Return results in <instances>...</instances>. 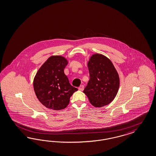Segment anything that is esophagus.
<instances>
[{"mask_svg":"<svg viewBox=\"0 0 156 156\" xmlns=\"http://www.w3.org/2000/svg\"><path fill=\"white\" fill-rule=\"evenodd\" d=\"M79 90H80V91H83V90H84V86L83 85H81V86H80V87H79Z\"/></svg>","mask_w":156,"mask_h":156,"instance_id":"obj_1","label":"esophagus"}]
</instances>
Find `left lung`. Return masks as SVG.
Masks as SVG:
<instances>
[{
  "label": "left lung",
  "instance_id": "obj_1",
  "mask_svg": "<svg viewBox=\"0 0 156 156\" xmlns=\"http://www.w3.org/2000/svg\"><path fill=\"white\" fill-rule=\"evenodd\" d=\"M90 80L83 93L95 107L108 105L119 87V77L113 63L107 56L92 55L87 62Z\"/></svg>",
  "mask_w": 156,
  "mask_h": 156
}]
</instances>
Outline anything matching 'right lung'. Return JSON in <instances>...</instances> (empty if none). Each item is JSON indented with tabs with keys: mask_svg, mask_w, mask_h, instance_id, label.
<instances>
[{
	"mask_svg": "<svg viewBox=\"0 0 156 156\" xmlns=\"http://www.w3.org/2000/svg\"><path fill=\"white\" fill-rule=\"evenodd\" d=\"M68 61L59 55L50 56L37 71L33 86L35 95L41 104L53 110L65 109L70 98L77 88L72 86L64 69Z\"/></svg>",
	"mask_w": 156,
	"mask_h": 156,
	"instance_id": "right-lung-1",
	"label": "right lung"
}]
</instances>
